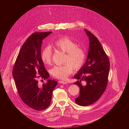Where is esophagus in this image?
Here are the masks:
<instances>
[{
	"mask_svg": "<svg viewBox=\"0 0 129 129\" xmlns=\"http://www.w3.org/2000/svg\"><path fill=\"white\" fill-rule=\"evenodd\" d=\"M59 83L61 84H67V82H64V81H60Z\"/></svg>",
	"mask_w": 129,
	"mask_h": 129,
	"instance_id": "obj_1",
	"label": "esophagus"
}]
</instances>
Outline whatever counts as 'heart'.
I'll return each instance as SVG.
<instances>
[{"label":"heart","instance_id":"obj_1","mask_svg":"<svg viewBox=\"0 0 129 129\" xmlns=\"http://www.w3.org/2000/svg\"><path fill=\"white\" fill-rule=\"evenodd\" d=\"M54 46L57 49L65 52L64 62L62 65L55 66L50 70L51 75L55 78L66 79L72 72L74 68L79 70L84 65L86 54L85 50L78 46L77 43L67 36H63L54 42ZM52 51L49 46L43 48L41 57L43 62L47 65L52 61Z\"/></svg>","mask_w":129,"mask_h":129}]
</instances>
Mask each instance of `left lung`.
Instances as JSON below:
<instances>
[{"label":"left lung","mask_w":129,"mask_h":129,"mask_svg":"<svg viewBox=\"0 0 129 129\" xmlns=\"http://www.w3.org/2000/svg\"><path fill=\"white\" fill-rule=\"evenodd\" d=\"M89 39L87 60L73 78L78 80L74 84L80 87V95L76 103L87 106L96 102L105 91L110 70L109 58L96 37L84 29ZM82 80L86 82L83 86Z\"/></svg>","instance_id":"obj_1"}]
</instances>
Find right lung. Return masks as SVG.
Segmentation results:
<instances>
[{"instance_id":"obj_1","label":"right lung","mask_w":129,"mask_h":129,"mask_svg":"<svg viewBox=\"0 0 129 129\" xmlns=\"http://www.w3.org/2000/svg\"><path fill=\"white\" fill-rule=\"evenodd\" d=\"M51 33L52 31L31 34L22 46L12 72L21 99L37 111L44 110L50 105L52 91L58 84L57 81L48 79L49 75L41 57L42 40ZM39 78L47 79L48 82L40 86L38 84Z\"/></svg>"}]
</instances>
